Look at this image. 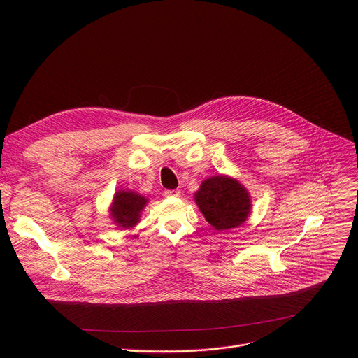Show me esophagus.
Listing matches in <instances>:
<instances>
[{
  "instance_id": "1",
  "label": "esophagus",
  "mask_w": 358,
  "mask_h": 358,
  "mask_svg": "<svg viewBox=\"0 0 358 358\" xmlns=\"http://www.w3.org/2000/svg\"><path fill=\"white\" fill-rule=\"evenodd\" d=\"M164 195L166 196H180V189H166Z\"/></svg>"
}]
</instances>
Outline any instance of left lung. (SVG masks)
Instances as JSON below:
<instances>
[{
	"label": "left lung",
	"instance_id": "8db88e82",
	"mask_svg": "<svg viewBox=\"0 0 358 358\" xmlns=\"http://www.w3.org/2000/svg\"><path fill=\"white\" fill-rule=\"evenodd\" d=\"M194 199L207 222L217 231L241 227L252 210L248 189L236 178L224 174L203 180Z\"/></svg>",
	"mask_w": 358,
	"mask_h": 358
}]
</instances>
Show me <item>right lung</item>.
Returning <instances> with one entry per match:
<instances>
[{
	"label": "right lung",
	"instance_id": "1",
	"mask_svg": "<svg viewBox=\"0 0 358 358\" xmlns=\"http://www.w3.org/2000/svg\"><path fill=\"white\" fill-rule=\"evenodd\" d=\"M148 199L131 189H119L113 195L109 208L110 218L122 229L134 228L141 217V211L147 206Z\"/></svg>",
	"mask_w": 358,
	"mask_h": 358
}]
</instances>
